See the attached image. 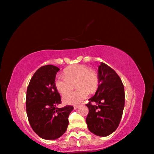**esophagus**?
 <instances>
[{
	"label": "esophagus",
	"mask_w": 154,
	"mask_h": 154,
	"mask_svg": "<svg viewBox=\"0 0 154 154\" xmlns=\"http://www.w3.org/2000/svg\"><path fill=\"white\" fill-rule=\"evenodd\" d=\"M79 107H80V105H74L73 108H74V109H77V108H79Z\"/></svg>",
	"instance_id": "esophagus-1"
}]
</instances>
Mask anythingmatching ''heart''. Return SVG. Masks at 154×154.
Returning <instances> with one entry per match:
<instances>
[{
  "label": "heart",
  "mask_w": 154,
  "mask_h": 154,
  "mask_svg": "<svg viewBox=\"0 0 154 154\" xmlns=\"http://www.w3.org/2000/svg\"><path fill=\"white\" fill-rule=\"evenodd\" d=\"M64 75H57L55 79V87L61 94L69 91L75 84L77 89L63 96V101L66 104H73L83 101L90 92L97 90L99 83V75L94 70L85 64H75L64 71Z\"/></svg>",
  "instance_id": "b5f03b06"
}]
</instances>
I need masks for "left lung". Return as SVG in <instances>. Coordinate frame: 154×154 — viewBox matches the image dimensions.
I'll use <instances>...</instances> for the list:
<instances>
[{"label":"left lung","mask_w":154,"mask_h":154,"mask_svg":"<svg viewBox=\"0 0 154 154\" xmlns=\"http://www.w3.org/2000/svg\"><path fill=\"white\" fill-rule=\"evenodd\" d=\"M99 85L86 104L88 129L98 136H108L117 128L123 114L125 94L124 85L114 69L101 62L98 69Z\"/></svg>","instance_id":"left-lung-1"}]
</instances>
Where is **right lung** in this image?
<instances>
[{"label": "right lung", "instance_id": "add662e5", "mask_svg": "<svg viewBox=\"0 0 154 154\" xmlns=\"http://www.w3.org/2000/svg\"><path fill=\"white\" fill-rule=\"evenodd\" d=\"M60 69L48 64L39 68L31 78L26 92V112L32 130L43 139L55 140L65 133L72 106L58 108L60 95L55 87Z\"/></svg>", "mask_w": 154, "mask_h": 154}]
</instances>
